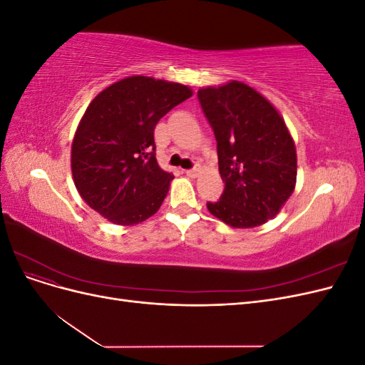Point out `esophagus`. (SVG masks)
<instances>
[{
	"label": "esophagus",
	"instance_id": "1",
	"mask_svg": "<svg viewBox=\"0 0 365 365\" xmlns=\"http://www.w3.org/2000/svg\"><path fill=\"white\" fill-rule=\"evenodd\" d=\"M184 173L189 176V178H196L197 176V169H189V170H184Z\"/></svg>",
	"mask_w": 365,
	"mask_h": 365
}]
</instances>
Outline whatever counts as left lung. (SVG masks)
<instances>
[{"label": "left lung", "instance_id": "8db88e82", "mask_svg": "<svg viewBox=\"0 0 365 365\" xmlns=\"http://www.w3.org/2000/svg\"><path fill=\"white\" fill-rule=\"evenodd\" d=\"M217 141L225 182L208 212L235 228L259 227L277 215L297 181V152L283 117L254 88L231 81L197 91Z\"/></svg>", "mask_w": 365, "mask_h": 365}]
</instances>
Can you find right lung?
I'll use <instances>...</instances> for the list:
<instances>
[{"mask_svg": "<svg viewBox=\"0 0 365 365\" xmlns=\"http://www.w3.org/2000/svg\"><path fill=\"white\" fill-rule=\"evenodd\" d=\"M192 94L181 83L129 76L86 108L73 138V180L82 200L109 222L135 225L158 212L173 175L157 163L153 129Z\"/></svg>", "mask_w": 365, "mask_h": 365, "instance_id": "right-lung-1", "label": "right lung"}]
</instances>
